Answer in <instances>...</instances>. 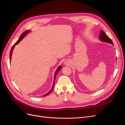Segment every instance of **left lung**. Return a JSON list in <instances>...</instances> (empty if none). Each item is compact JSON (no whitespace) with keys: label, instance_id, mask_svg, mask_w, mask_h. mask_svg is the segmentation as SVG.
I'll list each match as a JSON object with an SVG mask.
<instances>
[{"label":"left lung","instance_id":"8db88e82","mask_svg":"<svg viewBox=\"0 0 125 125\" xmlns=\"http://www.w3.org/2000/svg\"><path fill=\"white\" fill-rule=\"evenodd\" d=\"M99 39L101 41H102L103 42L109 43H110L111 44L114 45L112 40H111V39L109 37H108V36L105 33L104 31H103L102 30H101V31H100V34L99 35Z\"/></svg>","mask_w":125,"mask_h":125}]
</instances>
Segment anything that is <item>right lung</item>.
<instances>
[{
  "label": "right lung",
  "mask_w": 125,
  "mask_h": 125,
  "mask_svg": "<svg viewBox=\"0 0 125 125\" xmlns=\"http://www.w3.org/2000/svg\"><path fill=\"white\" fill-rule=\"evenodd\" d=\"M30 32V30H27V31H24L23 33L21 34V35L20 36V38H19V39L18 40V41L12 45V48H11V50H10V59H11V54H12V51H13V49H14V48H15V45H16V44H17L20 42L22 39L26 35H27L29 32ZM61 68H62V67L61 66H59V67L57 68V69L56 70V72H55V76H54V81H55V78H56V75H57V73H58L59 72V71L61 69ZM54 83H53V84H52V89L49 92L47 93V94H46L45 95H43V96L44 97V96H47V95H48L51 92L52 90V89H53V88H54Z\"/></svg>",
  "instance_id": "right-lung-1"
}]
</instances>
